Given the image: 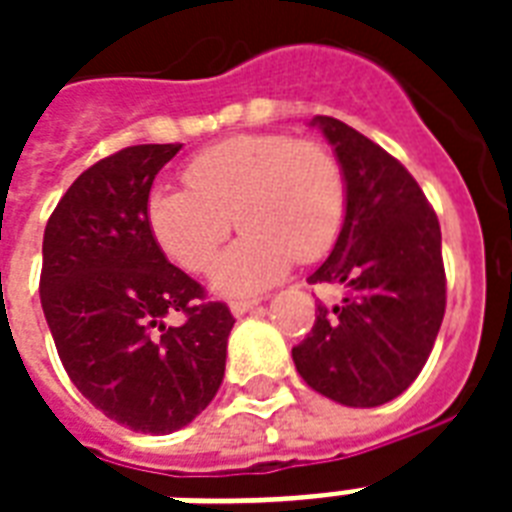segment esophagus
Returning a JSON list of instances; mask_svg holds the SVG:
<instances>
[{"mask_svg": "<svg viewBox=\"0 0 512 512\" xmlns=\"http://www.w3.org/2000/svg\"><path fill=\"white\" fill-rule=\"evenodd\" d=\"M257 300H233L231 303V313L233 316H244V313L255 311Z\"/></svg>", "mask_w": 512, "mask_h": 512, "instance_id": "obj_1", "label": "esophagus"}]
</instances>
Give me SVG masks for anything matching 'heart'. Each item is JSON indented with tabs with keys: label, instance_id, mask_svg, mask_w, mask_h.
<instances>
[{
	"label": "heart",
	"instance_id": "obj_1",
	"mask_svg": "<svg viewBox=\"0 0 512 512\" xmlns=\"http://www.w3.org/2000/svg\"><path fill=\"white\" fill-rule=\"evenodd\" d=\"M183 188L148 193V228L185 271H207L236 225V244L217 260L212 284L247 295L279 281L295 263H313L335 247L348 209L337 156L319 140L284 132L236 135L204 148L183 167Z\"/></svg>",
	"mask_w": 512,
	"mask_h": 512
}]
</instances>
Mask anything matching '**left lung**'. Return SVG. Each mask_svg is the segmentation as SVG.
<instances>
[{"mask_svg":"<svg viewBox=\"0 0 512 512\" xmlns=\"http://www.w3.org/2000/svg\"><path fill=\"white\" fill-rule=\"evenodd\" d=\"M345 172L348 209L332 255L308 284H342L319 305L292 358L316 393L345 406H380L422 372L446 311L441 225L409 170L332 116H316Z\"/></svg>","mask_w":512,"mask_h":512,"instance_id":"left-lung-1","label":"left lung"}]
</instances>
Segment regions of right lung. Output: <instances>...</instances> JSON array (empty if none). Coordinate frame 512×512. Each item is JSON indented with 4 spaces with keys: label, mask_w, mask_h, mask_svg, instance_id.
I'll list each match as a JSON object with an SVG mask.
<instances>
[{
    "label": "right lung",
    "mask_w": 512,
    "mask_h": 512,
    "mask_svg": "<svg viewBox=\"0 0 512 512\" xmlns=\"http://www.w3.org/2000/svg\"><path fill=\"white\" fill-rule=\"evenodd\" d=\"M180 143L130 146L76 177L47 220L39 297L63 369L95 409L138 433L201 414L225 374L233 316L164 257L146 201ZM180 328H167L170 312Z\"/></svg>",
    "instance_id": "1"
}]
</instances>
